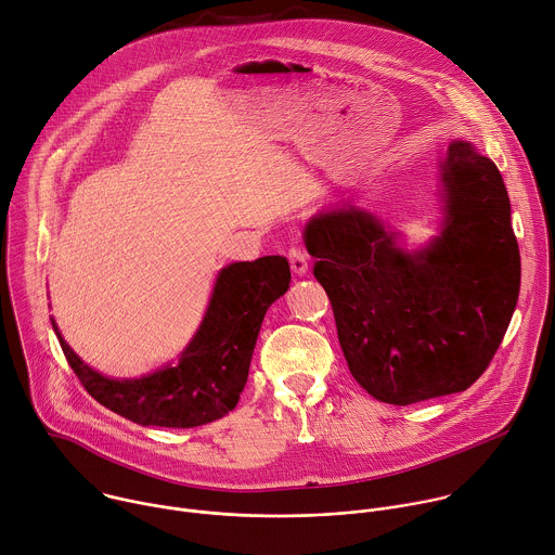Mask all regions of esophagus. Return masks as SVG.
<instances>
[{"label": "esophagus", "instance_id": "esophagus-1", "mask_svg": "<svg viewBox=\"0 0 555 555\" xmlns=\"http://www.w3.org/2000/svg\"><path fill=\"white\" fill-rule=\"evenodd\" d=\"M287 257H289V268H292V272H294V274H298V276H305V274H307V270H309L307 255H305L300 248H292Z\"/></svg>", "mask_w": 555, "mask_h": 555}]
</instances>
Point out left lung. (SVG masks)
I'll use <instances>...</instances> for the list:
<instances>
[{
    "label": "left lung",
    "instance_id": "left-lung-1",
    "mask_svg": "<svg viewBox=\"0 0 555 555\" xmlns=\"http://www.w3.org/2000/svg\"><path fill=\"white\" fill-rule=\"evenodd\" d=\"M438 169L440 233L418 250L348 203L313 216L302 235L350 375L390 405L470 388L518 300L520 255L496 165L451 141Z\"/></svg>",
    "mask_w": 555,
    "mask_h": 555
}]
</instances>
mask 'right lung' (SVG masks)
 I'll return each mask as SVG.
<instances>
[{"instance_id":"1","label":"right lung","mask_w":555,"mask_h":555,"mask_svg":"<svg viewBox=\"0 0 555 555\" xmlns=\"http://www.w3.org/2000/svg\"><path fill=\"white\" fill-rule=\"evenodd\" d=\"M285 257L240 261L220 270L205 318L178 357L139 379H113L87 365L52 326L85 390L111 412L152 427L190 429L235 410L268 307L289 287Z\"/></svg>"}]
</instances>
